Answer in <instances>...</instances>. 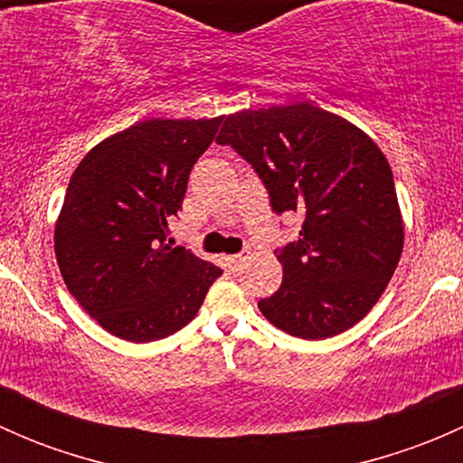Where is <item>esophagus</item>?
<instances>
[{"mask_svg": "<svg viewBox=\"0 0 463 463\" xmlns=\"http://www.w3.org/2000/svg\"><path fill=\"white\" fill-rule=\"evenodd\" d=\"M246 260V255L244 253H237V255H231V258H228V264H231V269H240L241 266V261Z\"/></svg>", "mask_w": 463, "mask_h": 463, "instance_id": "obj_1", "label": "esophagus"}]
</instances>
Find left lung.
Wrapping results in <instances>:
<instances>
[{
	"label": "left lung",
	"mask_w": 463,
	"mask_h": 463,
	"mask_svg": "<svg viewBox=\"0 0 463 463\" xmlns=\"http://www.w3.org/2000/svg\"><path fill=\"white\" fill-rule=\"evenodd\" d=\"M217 143L232 145L255 167L275 213H305L300 237L275 250L284 278L260 300L264 318L307 340L365 318L394 275L405 237L378 145L311 102L226 116Z\"/></svg>",
	"instance_id": "left-lung-1"
}]
</instances>
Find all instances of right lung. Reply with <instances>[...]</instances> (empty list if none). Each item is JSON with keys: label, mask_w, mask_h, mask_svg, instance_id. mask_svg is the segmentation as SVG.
<instances>
[{"label": "right lung", "mask_w": 463, "mask_h": 463, "mask_svg": "<svg viewBox=\"0 0 463 463\" xmlns=\"http://www.w3.org/2000/svg\"><path fill=\"white\" fill-rule=\"evenodd\" d=\"M219 118H149L105 138L69 181L55 258L71 296L109 334L165 338L197 316L222 269L167 244L188 176Z\"/></svg>", "instance_id": "right-lung-1"}]
</instances>
